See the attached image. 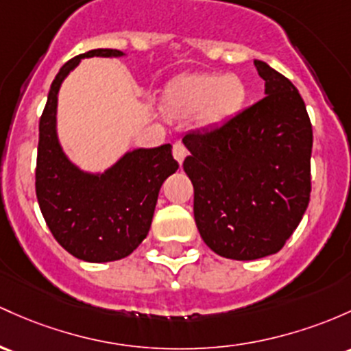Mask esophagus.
Returning <instances> with one entry per match:
<instances>
[{"instance_id": "obj_1", "label": "esophagus", "mask_w": 351, "mask_h": 351, "mask_svg": "<svg viewBox=\"0 0 351 351\" xmlns=\"http://www.w3.org/2000/svg\"><path fill=\"white\" fill-rule=\"evenodd\" d=\"M186 155H188V149L184 148V145L182 143V141H176V143L173 145V156H175V160L182 165L184 158H186Z\"/></svg>"}]
</instances>
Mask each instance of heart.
<instances>
[{"instance_id":"obj_1","label":"heart","mask_w":351,"mask_h":351,"mask_svg":"<svg viewBox=\"0 0 351 351\" xmlns=\"http://www.w3.org/2000/svg\"><path fill=\"white\" fill-rule=\"evenodd\" d=\"M245 96V84L237 76L203 75L180 83L173 91L171 103L175 110L183 113L208 108V118L211 121H221L240 110Z\"/></svg>"}]
</instances>
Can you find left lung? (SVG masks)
Listing matches in <instances>:
<instances>
[{"label": "left lung", "instance_id": "left-lung-1", "mask_svg": "<svg viewBox=\"0 0 351 351\" xmlns=\"http://www.w3.org/2000/svg\"><path fill=\"white\" fill-rule=\"evenodd\" d=\"M265 98L213 130L184 134L183 169L195 188L203 241L219 256L280 252L310 202L313 130L295 84L255 60Z\"/></svg>", "mask_w": 351, "mask_h": 351}]
</instances>
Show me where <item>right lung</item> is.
Here are the masks:
<instances>
[{"instance_id": "obj_1", "label": "right lung", "mask_w": 351, "mask_h": 351, "mask_svg": "<svg viewBox=\"0 0 351 351\" xmlns=\"http://www.w3.org/2000/svg\"><path fill=\"white\" fill-rule=\"evenodd\" d=\"M119 49H91L71 58L53 80L40 118L36 198L55 240L90 263L121 260L138 248L152 226L158 193L178 169L171 145L125 153L105 173H86L64 155L56 133L58 91L83 58L123 56Z\"/></svg>"}]
</instances>
